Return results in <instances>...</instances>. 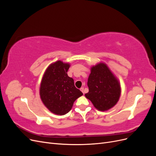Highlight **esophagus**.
Instances as JSON below:
<instances>
[{"mask_svg":"<svg viewBox=\"0 0 156 156\" xmlns=\"http://www.w3.org/2000/svg\"><path fill=\"white\" fill-rule=\"evenodd\" d=\"M80 90H81V91L83 93V94H84V87H81V88H80Z\"/></svg>","mask_w":156,"mask_h":156,"instance_id":"esophagus-1","label":"esophagus"}]
</instances>
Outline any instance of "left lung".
Masks as SVG:
<instances>
[{"label": "left lung", "instance_id": "1", "mask_svg": "<svg viewBox=\"0 0 156 156\" xmlns=\"http://www.w3.org/2000/svg\"><path fill=\"white\" fill-rule=\"evenodd\" d=\"M87 85L89 92L85 96L99 111L109 109L119 100L120 83L105 64L100 63L91 68Z\"/></svg>", "mask_w": 156, "mask_h": 156}]
</instances>
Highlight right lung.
Returning a JSON list of instances; mask_svg holds the SVG:
<instances>
[{
    "label": "right lung",
    "instance_id": "right-lung-1",
    "mask_svg": "<svg viewBox=\"0 0 156 156\" xmlns=\"http://www.w3.org/2000/svg\"><path fill=\"white\" fill-rule=\"evenodd\" d=\"M69 64L58 60L51 64L42 78L40 94L41 101L54 114L68 113L74 101L83 93L74 85V81L68 75Z\"/></svg>",
    "mask_w": 156,
    "mask_h": 156
}]
</instances>
